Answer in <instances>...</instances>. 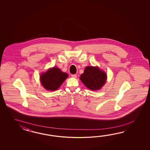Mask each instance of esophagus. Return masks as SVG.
Segmentation results:
<instances>
[{"label":"esophagus","mask_w":150,"mask_h":150,"mask_svg":"<svg viewBox=\"0 0 150 150\" xmlns=\"http://www.w3.org/2000/svg\"><path fill=\"white\" fill-rule=\"evenodd\" d=\"M71 76L74 78H76V74H71Z\"/></svg>","instance_id":"34e87169"}]
</instances>
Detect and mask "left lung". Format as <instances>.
Masks as SVG:
<instances>
[{"label": "left lung", "mask_w": 150, "mask_h": 150, "mask_svg": "<svg viewBox=\"0 0 150 150\" xmlns=\"http://www.w3.org/2000/svg\"><path fill=\"white\" fill-rule=\"evenodd\" d=\"M80 79L88 89L96 91L101 89L105 84L107 74L98 67H86Z\"/></svg>", "instance_id": "obj_1"}]
</instances>
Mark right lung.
<instances>
[{
  "label": "right lung",
  "instance_id": "right-lung-1",
  "mask_svg": "<svg viewBox=\"0 0 150 150\" xmlns=\"http://www.w3.org/2000/svg\"><path fill=\"white\" fill-rule=\"evenodd\" d=\"M68 76L67 74L63 72L59 68L52 67L41 74L40 81L45 89L56 91Z\"/></svg>",
  "mask_w": 150,
  "mask_h": 150
}]
</instances>
